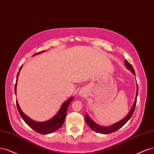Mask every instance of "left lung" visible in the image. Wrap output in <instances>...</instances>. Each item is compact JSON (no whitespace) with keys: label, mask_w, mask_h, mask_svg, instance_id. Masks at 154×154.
Returning a JSON list of instances; mask_svg holds the SVG:
<instances>
[{"label":"left lung","mask_w":154,"mask_h":154,"mask_svg":"<svg viewBox=\"0 0 154 154\" xmlns=\"http://www.w3.org/2000/svg\"><path fill=\"white\" fill-rule=\"evenodd\" d=\"M125 64L128 70H131L132 71V72L135 75V71H134V70L132 64L128 63L126 60V59L125 60ZM137 94H138V88H137V93H136L135 102H134V105H133L132 109H131L130 112H128L127 116L125 118H123V120H122L121 121L118 122V123H116L115 124H113V125H112L111 126H109V127L99 126L97 125V123L94 122L93 120H91V119L88 116V114L86 113V116H85V119H86V122L88 123V125L94 131H95L98 133H101V134H111L112 132H116L118 129H120L121 127H122L128 121V120H129V119L131 118V116H132L134 112L136 105V102H137Z\"/></svg>","instance_id":"left-lung-1"}]
</instances>
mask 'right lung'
I'll list each match as a JSON object with an SVG mask.
<instances>
[{"label":"right lung","instance_id":"right-lung-1","mask_svg":"<svg viewBox=\"0 0 154 154\" xmlns=\"http://www.w3.org/2000/svg\"><path fill=\"white\" fill-rule=\"evenodd\" d=\"M42 52L43 51L39 52L37 54L42 53ZM21 68H22V66L20 67V70H21ZM19 73H20V71L18 72L17 76V81L15 84V86H14V92H15V94L17 91L16 90H17V79H18ZM73 99V97L68 99L67 101H66L63 104L61 109H59V112L56 114V115L55 116L53 117L52 119H51V120L44 122H36L32 120L31 119L27 117L22 112L21 109L20 108V106L18 105V103L17 101V108H18L20 115L23 121L26 122L29 127H31V128H32L34 131L39 134H50V133L54 132V131H56L63 125L64 119H65V117H66L68 107L70 106V104L71 103V102L72 101Z\"/></svg>","mask_w":154,"mask_h":154}]
</instances>
